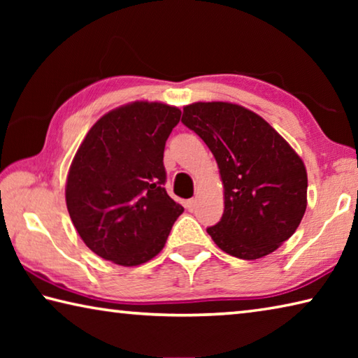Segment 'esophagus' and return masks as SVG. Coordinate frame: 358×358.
<instances>
[{"instance_id": "esophagus-1", "label": "esophagus", "mask_w": 358, "mask_h": 358, "mask_svg": "<svg viewBox=\"0 0 358 358\" xmlns=\"http://www.w3.org/2000/svg\"><path fill=\"white\" fill-rule=\"evenodd\" d=\"M197 207V201L196 199H189V201H186V208L189 211H194Z\"/></svg>"}]
</instances>
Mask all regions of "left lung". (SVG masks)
Returning <instances> with one entry per match:
<instances>
[{
	"label": "left lung",
	"mask_w": 358,
	"mask_h": 358,
	"mask_svg": "<svg viewBox=\"0 0 358 358\" xmlns=\"http://www.w3.org/2000/svg\"><path fill=\"white\" fill-rule=\"evenodd\" d=\"M186 128L207 143L224 185V213L207 229L230 256L254 260L292 237L306 210L308 177L301 157L248 108L230 102H194Z\"/></svg>",
	"instance_id": "left-lung-1"
}]
</instances>
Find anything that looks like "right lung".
I'll return each instance as SVG.
<instances>
[{
  "label": "right lung",
  "instance_id": "obj_1",
  "mask_svg": "<svg viewBox=\"0 0 358 358\" xmlns=\"http://www.w3.org/2000/svg\"><path fill=\"white\" fill-rule=\"evenodd\" d=\"M181 110L136 101L101 117L66 181L71 221L90 250L123 266L148 262L166 245L183 207L164 187V147Z\"/></svg>",
  "mask_w": 358,
  "mask_h": 358
}]
</instances>
